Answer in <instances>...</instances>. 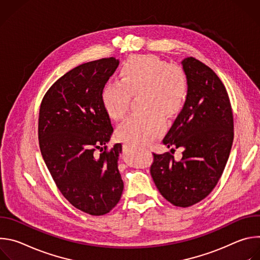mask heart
<instances>
[{
    "label": "heart",
    "mask_w": 260,
    "mask_h": 260,
    "mask_svg": "<svg viewBox=\"0 0 260 260\" xmlns=\"http://www.w3.org/2000/svg\"><path fill=\"white\" fill-rule=\"evenodd\" d=\"M188 82L184 71L168 66L154 55H136L120 70V82H111L103 90L104 108L111 118L123 119L132 106L133 95H141L144 113L135 114L118 129V138L134 146H145L164 129L165 116L178 113L187 96Z\"/></svg>",
    "instance_id": "1"
}]
</instances>
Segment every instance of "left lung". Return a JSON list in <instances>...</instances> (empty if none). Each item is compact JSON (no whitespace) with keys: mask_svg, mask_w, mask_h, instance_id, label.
<instances>
[{"mask_svg":"<svg viewBox=\"0 0 260 260\" xmlns=\"http://www.w3.org/2000/svg\"><path fill=\"white\" fill-rule=\"evenodd\" d=\"M181 63L187 96L162 143L184 151L180 161L169 152L154 154L150 173L167 201L186 208L208 197L223 173L234 141V118L225 86L214 71L194 57Z\"/></svg>","mask_w":260,"mask_h":260,"instance_id":"obj_1","label":"left lung"}]
</instances>
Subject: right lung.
<instances>
[{
	"label": "right lung",
	"mask_w": 260,
	"mask_h": 260,
	"mask_svg": "<svg viewBox=\"0 0 260 260\" xmlns=\"http://www.w3.org/2000/svg\"><path fill=\"white\" fill-rule=\"evenodd\" d=\"M118 64L109 57L69 71L46 92L39 113L40 150L57 188L74 207L93 216L109 213L123 191L122 146L106 151L113 127L102 101Z\"/></svg>",
	"instance_id": "1"
}]
</instances>
